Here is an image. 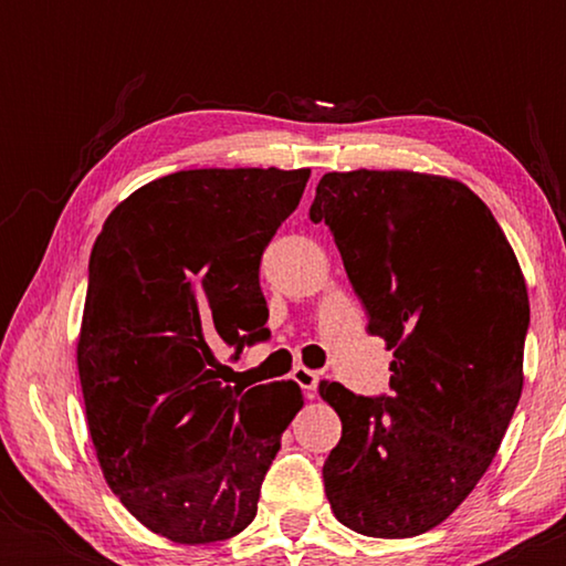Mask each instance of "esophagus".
<instances>
[{"instance_id": "esophagus-1", "label": "esophagus", "mask_w": 566, "mask_h": 566, "mask_svg": "<svg viewBox=\"0 0 566 566\" xmlns=\"http://www.w3.org/2000/svg\"><path fill=\"white\" fill-rule=\"evenodd\" d=\"M293 381H296L301 389H304L308 397H312V394L316 391V386H319V374H316V370H312V368H306V366H296V368H293Z\"/></svg>"}]
</instances>
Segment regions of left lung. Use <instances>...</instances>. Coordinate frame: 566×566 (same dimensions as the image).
<instances>
[{
    "label": "left lung",
    "instance_id": "1",
    "mask_svg": "<svg viewBox=\"0 0 566 566\" xmlns=\"http://www.w3.org/2000/svg\"><path fill=\"white\" fill-rule=\"evenodd\" d=\"M308 219L329 227L368 332L394 350L389 397L319 384L343 420L324 492L363 536H420L469 497L513 420L531 324L521 265L479 196L438 175L329 172Z\"/></svg>",
    "mask_w": 566,
    "mask_h": 566
}]
</instances>
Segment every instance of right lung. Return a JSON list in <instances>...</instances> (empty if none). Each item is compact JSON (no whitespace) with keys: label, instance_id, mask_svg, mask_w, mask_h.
<instances>
[{"label":"right lung","instance_id":"right-lung-1","mask_svg":"<svg viewBox=\"0 0 566 566\" xmlns=\"http://www.w3.org/2000/svg\"><path fill=\"white\" fill-rule=\"evenodd\" d=\"M308 169H185L107 216L90 258L76 366L105 482L146 528L213 544L258 515L293 381L231 386L219 355L268 339L260 260Z\"/></svg>","mask_w":566,"mask_h":566}]
</instances>
